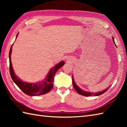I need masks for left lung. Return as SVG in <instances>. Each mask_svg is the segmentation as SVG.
I'll return each instance as SVG.
<instances>
[{"label": "left lung", "instance_id": "8db88e82", "mask_svg": "<svg viewBox=\"0 0 127 127\" xmlns=\"http://www.w3.org/2000/svg\"><path fill=\"white\" fill-rule=\"evenodd\" d=\"M112 40H113V42H114V44L117 47V46L115 44V40H114V38L112 36ZM72 85H73V86H74V88H75V90H76V91L77 92L79 93V94H80V95H83V96H91V95H94V96H98V95H101L102 94L104 93L105 92H106L108 90V89L110 88V87H107L106 89H105V90L102 91L101 92H98L97 93H92V92H86V91H83L82 90H81L79 86H78L77 85H76V83H75V81H74V77H73V75H72Z\"/></svg>", "mask_w": 127, "mask_h": 127}]
</instances>
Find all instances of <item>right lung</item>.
<instances>
[{"label":"right lung","instance_id":"add662e5","mask_svg":"<svg viewBox=\"0 0 127 127\" xmlns=\"http://www.w3.org/2000/svg\"><path fill=\"white\" fill-rule=\"evenodd\" d=\"M18 33L16 35V39H17ZM13 44L10 48L9 52V62H10V73L13 81L15 84L23 91V93L30 96H37L41 95L47 93L52 90L53 86V82L54 81V76L56 74L58 70L64 65V61H61L59 63L50 69L48 72L47 76L45 79L41 82L36 83H28L24 82L19 79L16 76L13 69L12 68L11 61V54L12 52V47Z\"/></svg>","mask_w":127,"mask_h":127}]
</instances>
